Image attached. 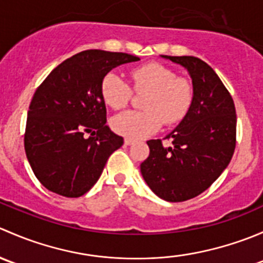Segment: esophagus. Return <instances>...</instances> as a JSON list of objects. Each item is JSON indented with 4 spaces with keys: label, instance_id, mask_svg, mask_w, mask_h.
<instances>
[{
    "label": "esophagus",
    "instance_id": "obj_1",
    "mask_svg": "<svg viewBox=\"0 0 263 263\" xmlns=\"http://www.w3.org/2000/svg\"><path fill=\"white\" fill-rule=\"evenodd\" d=\"M134 140L131 139H124V145H127V146H131V145H134Z\"/></svg>",
    "mask_w": 263,
    "mask_h": 263
}]
</instances>
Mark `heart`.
Listing matches in <instances>:
<instances>
[{"instance_id":"heart-1","label":"heart","mask_w":263,"mask_h":263,"mask_svg":"<svg viewBox=\"0 0 263 263\" xmlns=\"http://www.w3.org/2000/svg\"><path fill=\"white\" fill-rule=\"evenodd\" d=\"M134 89L146 91L142 108L145 110H127L113 117L112 128L118 135L134 140L146 139L163 124L181 122L190 110L193 100V86L190 80L166 66L150 62L131 71ZM103 100L113 109H122L128 104L132 89L116 72H109L103 78Z\"/></svg>"}]
</instances>
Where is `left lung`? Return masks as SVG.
Segmentation results:
<instances>
[{
  "label": "left lung",
  "instance_id": "1",
  "mask_svg": "<svg viewBox=\"0 0 263 263\" xmlns=\"http://www.w3.org/2000/svg\"><path fill=\"white\" fill-rule=\"evenodd\" d=\"M182 66L192 79L193 100L181 123L165 139L147 141L141 174L150 190L169 202H182L208 190L232 160L237 116L232 97L206 62L192 55H160Z\"/></svg>",
  "mask_w": 263,
  "mask_h": 263
}]
</instances>
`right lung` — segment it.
<instances>
[{"label": "right lung", "instance_id": "1", "mask_svg": "<svg viewBox=\"0 0 263 263\" xmlns=\"http://www.w3.org/2000/svg\"><path fill=\"white\" fill-rule=\"evenodd\" d=\"M139 57L89 49L58 65L36 89L24 145L39 182L65 197L85 195L102 176L108 158L123 137L107 126L103 78Z\"/></svg>", "mask_w": 263, "mask_h": 263}]
</instances>
